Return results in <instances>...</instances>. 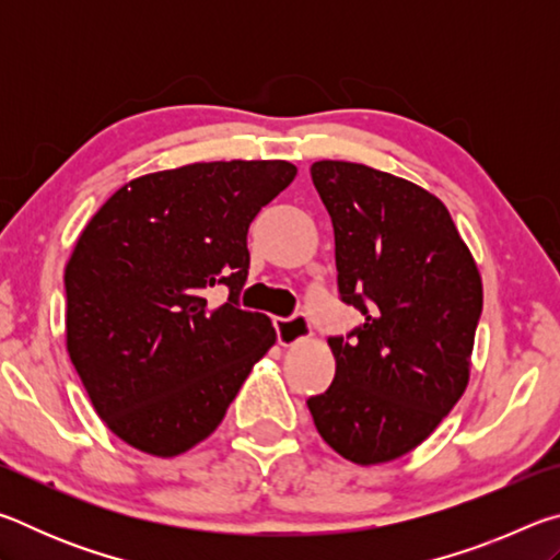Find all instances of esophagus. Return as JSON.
Masks as SVG:
<instances>
[{"instance_id": "34e87169", "label": "esophagus", "mask_w": 560, "mask_h": 560, "mask_svg": "<svg viewBox=\"0 0 560 560\" xmlns=\"http://www.w3.org/2000/svg\"><path fill=\"white\" fill-rule=\"evenodd\" d=\"M273 328H277V338L281 346H296L311 336V324L303 314L291 318H277L273 320Z\"/></svg>"}]
</instances>
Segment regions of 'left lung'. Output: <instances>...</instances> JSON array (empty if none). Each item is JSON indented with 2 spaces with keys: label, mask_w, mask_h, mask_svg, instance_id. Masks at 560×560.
<instances>
[{
  "label": "left lung",
  "mask_w": 560,
  "mask_h": 560,
  "mask_svg": "<svg viewBox=\"0 0 560 560\" xmlns=\"http://www.w3.org/2000/svg\"><path fill=\"white\" fill-rule=\"evenodd\" d=\"M311 177L334 222L340 299L363 326L328 338L336 377L308 400L320 438L368 467L412 452L467 390L481 277L438 197L343 160Z\"/></svg>",
  "instance_id": "left-lung-1"
}]
</instances>
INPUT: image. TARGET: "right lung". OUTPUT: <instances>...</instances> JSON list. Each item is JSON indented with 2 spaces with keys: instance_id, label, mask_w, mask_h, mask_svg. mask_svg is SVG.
Returning <instances> with one entry per match:
<instances>
[{
  "instance_id": "1",
  "label": "right lung",
  "mask_w": 560,
  "mask_h": 560,
  "mask_svg": "<svg viewBox=\"0 0 560 560\" xmlns=\"http://www.w3.org/2000/svg\"><path fill=\"white\" fill-rule=\"evenodd\" d=\"M296 177L287 160L195 163L130 179L66 264V350L106 428L153 457L210 438L277 343L240 308L246 232ZM224 285L222 307L206 303Z\"/></svg>"
}]
</instances>
